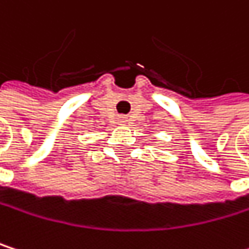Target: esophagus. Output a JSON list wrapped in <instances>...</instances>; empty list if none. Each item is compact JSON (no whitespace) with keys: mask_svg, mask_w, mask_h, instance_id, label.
Segmentation results:
<instances>
[{"mask_svg":"<svg viewBox=\"0 0 249 249\" xmlns=\"http://www.w3.org/2000/svg\"><path fill=\"white\" fill-rule=\"evenodd\" d=\"M123 123H126V121H125V120H124V121H123Z\"/></svg>","mask_w":249,"mask_h":249,"instance_id":"esophagus-1","label":"esophagus"}]
</instances>
